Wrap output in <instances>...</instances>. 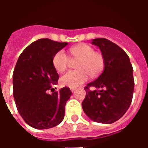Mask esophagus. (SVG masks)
Listing matches in <instances>:
<instances>
[{"label":"esophagus","instance_id":"esophagus-1","mask_svg":"<svg viewBox=\"0 0 148 148\" xmlns=\"http://www.w3.org/2000/svg\"><path fill=\"white\" fill-rule=\"evenodd\" d=\"M75 90H76V88H71V92H74V91Z\"/></svg>","mask_w":148,"mask_h":148}]
</instances>
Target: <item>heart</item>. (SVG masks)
<instances>
[{"mask_svg": "<svg viewBox=\"0 0 148 148\" xmlns=\"http://www.w3.org/2000/svg\"><path fill=\"white\" fill-rule=\"evenodd\" d=\"M72 56L79 59L77 63L78 70L70 71L62 75L60 82L64 86L75 88L88 79L89 74L91 77L99 75L104 69L105 59L99 52L86 43H80L72 47L70 50ZM68 55L63 50H60L55 54L52 63L58 72H63L68 64Z\"/></svg>", "mask_w": 148, "mask_h": 148, "instance_id": "b5f03b06", "label": "heart"}]
</instances>
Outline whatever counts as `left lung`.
Listing matches in <instances>:
<instances>
[{
    "label": "left lung",
    "mask_w": 148,
    "mask_h": 148,
    "mask_svg": "<svg viewBox=\"0 0 148 148\" xmlns=\"http://www.w3.org/2000/svg\"><path fill=\"white\" fill-rule=\"evenodd\" d=\"M91 43L101 50L105 66L99 77L84 88L86 95L82 106L90 120L112 124L122 117L131 105L133 69L129 57L116 43L104 38L93 39ZM90 87L96 90H90Z\"/></svg>",
    "instance_id": "1"
}]
</instances>
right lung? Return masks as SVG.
Returning a JSON list of instances; mask_svg holds the SVG:
<instances>
[{
    "label": "right lung",
    "mask_w": 148,
    "mask_h": 148,
    "mask_svg": "<svg viewBox=\"0 0 148 148\" xmlns=\"http://www.w3.org/2000/svg\"><path fill=\"white\" fill-rule=\"evenodd\" d=\"M49 39L35 41L18 58L12 74L13 97L19 113L31 127L47 129L61 123L71 90L62 88L59 92L47 93L57 83L58 74L54 68L55 54L67 45Z\"/></svg>",
    "instance_id": "1"
}]
</instances>
